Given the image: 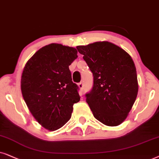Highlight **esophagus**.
Masks as SVG:
<instances>
[{
	"label": "esophagus",
	"instance_id": "obj_1",
	"mask_svg": "<svg viewBox=\"0 0 159 159\" xmlns=\"http://www.w3.org/2000/svg\"><path fill=\"white\" fill-rule=\"evenodd\" d=\"M78 87L80 88V89H81V92H83V90H84V83L83 82H80V83L78 84Z\"/></svg>",
	"mask_w": 159,
	"mask_h": 159
}]
</instances>
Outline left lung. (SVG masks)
Here are the masks:
<instances>
[{"label": "left lung", "instance_id": "obj_1", "mask_svg": "<svg viewBox=\"0 0 159 159\" xmlns=\"http://www.w3.org/2000/svg\"><path fill=\"white\" fill-rule=\"evenodd\" d=\"M93 74V86L86 102L97 120L119 125L132 109L138 92L136 67L131 57L107 41L78 46Z\"/></svg>", "mask_w": 159, "mask_h": 159}]
</instances>
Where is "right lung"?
Returning a JSON list of instances; mask_svg holds the SVG:
<instances>
[{"label":"right lung","mask_w":159,"mask_h":159,"mask_svg":"<svg viewBox=\"0 0 159 159\" xmlns=\"http://www.w3.org/2000/svg\"><path fill=\"white\" fill-rule=\"evenodd\" d=\"M77 53L75 48L51 43L35 52L23 70V98L34 118L50 131L68 121L81 98L69 69Z\"/></svg>","instance_id":"right-lung-1"}]
</instances>
